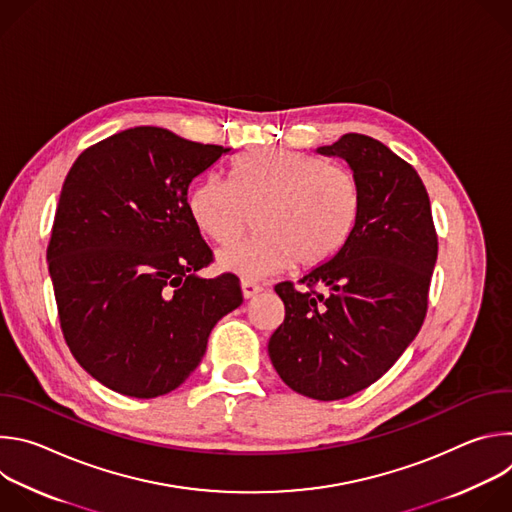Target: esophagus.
<instances>
[{
    "mask_svg": "<svg viewBox=\"0 0 512 512\" xmlns=\"http://www.w3.org/2000/svg\"><path fill=\"white\" fill-rule=\"evenodd\" d=\"M241 289H243V298L245 300H251V298H255V296H259L261 291H263V285H259V283H253V281H241Z\"/></svg>",
    "mask_w": 512,
    "mask_h": 512,
    "instance_id": "34e87169",
    "label": "esophagus"
}]
</instances>
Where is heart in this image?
<instances>
[{"label": "heart", "mask_w": 512, "mask_h": 512, "mask_svg": "<svg viewBox=\"0 0 512 512\" xmlns=\"http://www.w3.org/2000/svg\"><path fill=\"white\" fill-rule=\"evenodd\" d=\"M358 178L344 166L324 164L294 150L259 148L233 162L231 182L200 178L188 194L196 229L218 245L235 241L257 210L259 235L218 251L223 271L263 279L296 261L316 267L348 241L360 214Z\"/></svg>", "instance_id": "b5f03b06"}]
</instances>
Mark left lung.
Masks as SVG:
<instances>
[{
  "label": "left lung",
  "mask_w": 512,
  "mask_h": 512,
  "mask_svg": "<svg viewBox=\"0 0 512 512\" xmlns=\"http://www.w3.org/2000/svg\"><path fill=\"white\" fill-rule=\"evenodd\" d=\"M316 152L358 178L360 214L344 247L300 279L306 289L275 285L285 318L267 350L289 389L336 401L381 379L417 336L437 237L421 178L385 143L346 133Z\"/></svg>",
  "instance_id": "obj_1"
}]
</instances>
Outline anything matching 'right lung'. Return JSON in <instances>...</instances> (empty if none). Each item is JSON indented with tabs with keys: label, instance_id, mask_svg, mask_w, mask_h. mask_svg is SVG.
I'll return each mask as SVG.
<instances>
[{
	"label": "right lung",
	"instance_id": "obj_1",
	"mask_svg": "<svg viewBox=\"0 0 512 512\" xmlns=\"http://www.w3.org/2000/svg\"><path fill=\"white\" fill-rule=\"evenodd\" d=\"M231 148L164 127L115 133L72 164L58 198L48 269L64 340L81 367L127 397L178 389L210 330L243 304L188 212V188Z\"/></svg>",
	"mask_w": 512,
	"mask_h": 512
}]
</instances>
